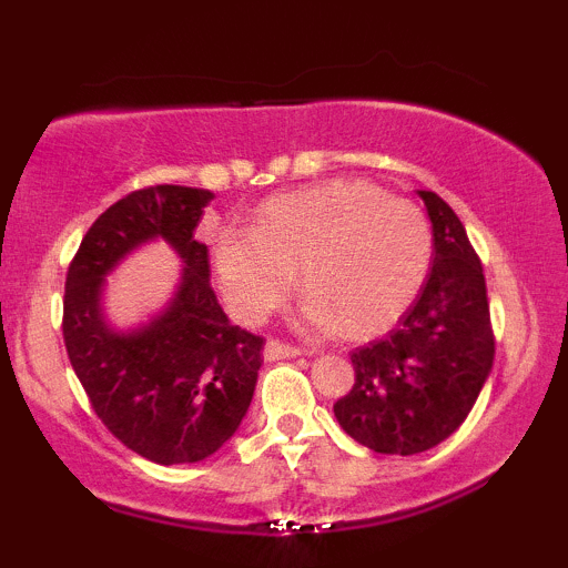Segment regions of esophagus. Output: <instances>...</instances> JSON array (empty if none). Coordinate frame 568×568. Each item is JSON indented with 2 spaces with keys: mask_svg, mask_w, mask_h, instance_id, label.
I'll return each mask as SVG.
<instances>
[{
  "mask_svg": "<svg viewBox=\"0 0 568 568\" xmlns=\"http://www.w3.org/2000/svg\"><path fill=\"white\" fill-rule=\"evenodd\" d=\"M302 347H296V344H285L280 342V338H270L264 347V361H288V357H298L302 355Z\"/></svg>",
  "mask_w": 568,
  "mask_h": 568,
  "instance_id": "obj_1",
  "label": "esophagus"
}]
</instances>
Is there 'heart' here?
<instances>
[{
    "mask_svg": "<svg viewBox=\"0 0 568 568\" xmlns=\"http://www.w3.org/2000/svg\"><path fill=\"white\" fill-rule=\"evenodd\" d=\"M433 226L416 202L368 181H323L270 197L251 226H221L213 266L226 306L258 323L288 296L298 266L304 315L347 336L389 328L425 283Z\"/></svg>",
    "mask_w": 568,
    "mask_h": 568,
    "instance_id": "obj_1",
    "label": "heart"
}]
</instances>
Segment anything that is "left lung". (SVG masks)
Listing matches in <instances>:
<instances>
[{
	"instance_id": "left-lung-1",
	"label": "left lung",
	"mask_w": 568,
	"mask_h": 568,
	"mask_svg": "<svg viewBox=\"0 0 568 568\" xmlns=\"http://www.w3.org/2000/svg\"><path fill=\"white\" fill-rule=\"evenodd\" d=\"M433 221V270L397 328L352 352L355 384L334 403L349 438L376 454H422L467 419L494 366L484 266L456 213L419 192Z\"/></svg>"
}]
</instances>
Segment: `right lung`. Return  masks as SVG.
Returning <instances> with one entry per match:
<instances>
[{
    "instance_id": "add662e5",
    "label": "right lung",
    "mask_w": 568,
    "mask_h": 568,
    "mask_svg": "<svg viewBox=\"0 0 568 568\" xmlns=\"http://www.w3.org/2000/svg\"><path fill=\"white\" fill-rule=\"evenodd\" d=\"M207 189L146 186L95 219L71 258L63 342L98 419L130 452L158 465L216 454L243 422L264 338L232 325L211 288L207 245L194 240ZM165 239L185 270L160 316L116 332L102 315V280L135 246Z\"/></svg>"
}]
</instances>
